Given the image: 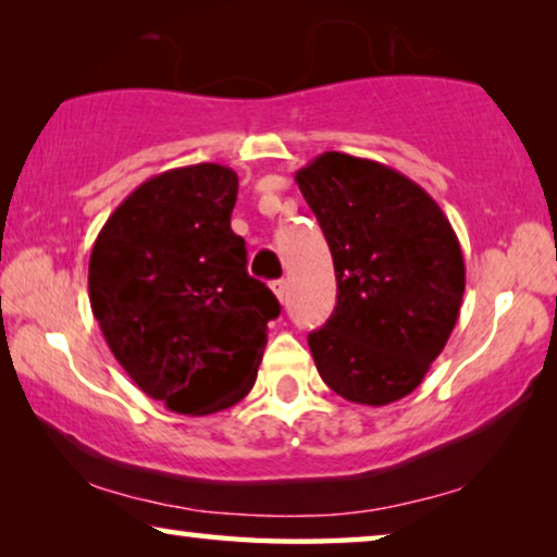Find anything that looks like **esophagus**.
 <instances>
[{
    "label": "esophagus",
    "mask_w": 557,
    "mask_h": 557,
    "mask_svg": "<svg viewBox=\"0 0 557 557\" xmlns=\"http://www.w3.org/2000/svg\"><path fill=\"white\" fill-rule=\"evenodd\" d=\"M271 288H273V294H276V299H278V301H284V299H286V288H288V284H286L284 278L273 281Z\"/></svg>",
    "instance_id": "1"
}]
</instances>
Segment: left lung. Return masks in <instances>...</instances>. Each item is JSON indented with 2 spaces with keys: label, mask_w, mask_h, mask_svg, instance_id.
<instances>
[{
  "label": "left lung",
  "mask_w": 557,
  "mask_h": 557,
  "mask_svg": "<svg viewBox=\"0 0 557 557\" xmlns=\"http://www.w3.org/2000/svg\"><path fill=\"white\" fill-rule=\"evenodd\" d=\"M296 185L337 276L334 314L309 334L319 375L360 406L406 398L459 319L467 269L451 223L406 174L342 151L311 159Z\"/></svg>",
  "instance_id": "8db88e82"
}]
</instances>
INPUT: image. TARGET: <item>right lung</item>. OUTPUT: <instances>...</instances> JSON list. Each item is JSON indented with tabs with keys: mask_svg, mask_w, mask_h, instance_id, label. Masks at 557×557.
<instances>
[{
	"mask_svg": "<svg viewBox=\"0 0 557 557\" xmlns=\"http://www.w3.org/2000/svg\"><path fill=\"white\" fill-rule=\"evenodd\" d=\"M238 174L189 164L141 182L90 250L88 296L126 375L172 413L210 416L256 383L278 301L231 231Z\"/></svg>",
	"mask_w": 557,
	"mask_h": 557,
	"instance_id": "right-lung-1",
	"label": "right lung"
}]
</instances>
